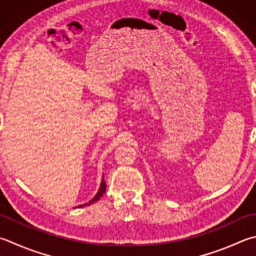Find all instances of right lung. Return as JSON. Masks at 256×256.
<instances>
[{"label":"right lung","instance_id":"1","mask_svg":"<svg viewBox=\"0 0 256 256\" xmlns=\"http://www.w3.org/2000/svg\"><path fill=\"white\" fill-rule=\"evenodd\" d=\"M106 188H107V184H106L104 177V175H102V178H101V182H100V187H99V190H98V192H97V194H96V195L94 196V198H92V200H89V202H88V203H86V204H82V205H79V206H78V208H80V207L89 206V205H91V204H94V203H96V202H97V200H99L101 198V196H102V195L104 194V192H106Z\"/></svg>","mask_w":256,"mask_h":256}]
</instances>
